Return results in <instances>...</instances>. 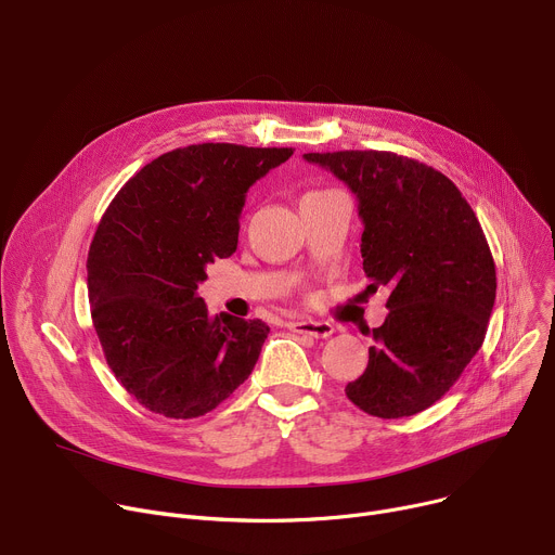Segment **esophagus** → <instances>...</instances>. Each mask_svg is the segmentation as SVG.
Segmentation results:
<instances>
[{"label": "esophagus", "instance_id": "esophagus-1", "mask_svg": "<svg viewBox=\"0 0 555 555\" xmlns=\"http://www.w3.org/2000/svg\"><path fill=\"white\" fill-rule=\"evenodd\" d=\"M287 327L296 334H306L312 338H327L334 334V327L330 323H321V321H292V323H287Z\"/></svg>", "mask_w": 555, "mask_h": 555}]
</instances>
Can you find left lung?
<instances>
[{
    "instance_id": "8db88e82",
    "label": "left lung",
    "mask_w": 555,
    "mask_h": 555,
    "mask_svg": "<svg viewBox=\"0 0 555 555\" xmlns=\"http://www.w3.org/2000/svg\"><path fill=\"white\" fill-rule=\"evenodd\" d=\"M359 198L361 255L389 314L345 393L378 418L414 416L461 378L495 300V266L476 212L442 172L385 150L308 153Z\"/></svg>"
}]
</instances>
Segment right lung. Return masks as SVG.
<instances>
[{
    "mask_svg": "<svg viewBox=\"0 0 555 555\" xmlns=\"http://www.w3.org/2000/svg\"><path fill=\"white\" fill-rule=\"evenodd\" d=\"M292 153L177 147L143 166L99 221L86 263L90 317L108 367L145 410L198 418L255 370L270 327L212 319L196 287L234 255L249 185Z\"/></svg>",
    "mask_w": 555,
    "mask_h": 555,
    "instance_id": "1",
    "label": "right lung"
}]
</instances>
